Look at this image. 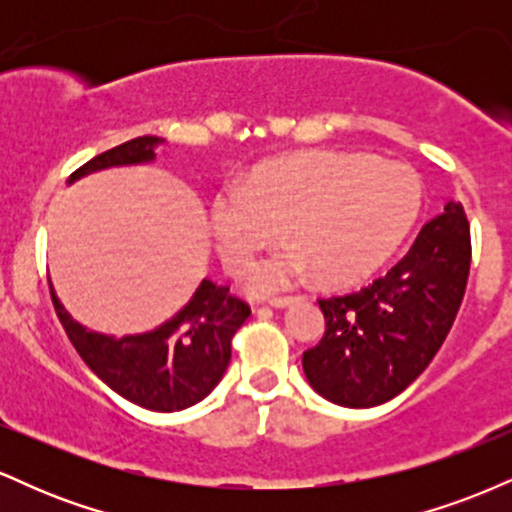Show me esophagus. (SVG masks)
<instances>
[{"instance_id":"esophagus-1","label":"esophagus","mask_w":512,"mask_h":512,"mask_svg":"<svg viewBox=\"0 0 512 512\" xmlns=\"http://www.w3.org/2000/svg\"><path fill=\"white\" fill-rule=\"evenodd\" d=\"M296 301H298L296 296H276L269 303H272L274 308H286V305H291V303H296Z\"/></svg>"}]
</instances>
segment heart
I'll list each match as a JSON object with an SVG mask.
<instances>
[{
    "label": "heart",
    "instance_id": "b5f03b06",
    "mask_svg": "<svg viewBox=\"0 0 512 512\" xmlns=\"http://www.w3.org/2000/svg\"><path fill=\"white\" fill-rule=\"evenodd\" d=\"M421 209V180L409 166L342 151H310L272 161L250 182H226L211 202V231L231 276H252V291L276 293L320 272L351 284L380 267L402 243Z\"/></svg>",
    "mask_w": 512,
    "mask_h": 512
}]
</instances>
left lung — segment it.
<instances>
[{
  "label": "left lung",
  "mask_w": 512,
  "mask_h": 512,
  "mask_svg": "<svg viewBox=\"0 0 512 512\" xmlns=\"http://www.w3.org/2000/svg\"><path fill=\"white\" fill-rule=\"evenodd\" d=\"M472 264L460 202L424 223L407 255L373 284L317 298L325 334L303 351L317 395L351 409L390 402L419 378L448 337Z\"/></svg>",
  "instance_id": "obj_1"
}]
</instances>
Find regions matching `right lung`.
Masks as SVG:
<instances>
[{"mask_svg": "<svg viewBox=\"0 0 512 512\" xmlns=\"http://www.w3.org/2000/svg\"><path fill=\"white\" fill-rule=\"evenodd\" d=\"M161 137H137L103 151L76 168L72 180L110 166H132L154 158ZM52 305L76 354L110 390L151 411H180L197 404L219 385L231 361L233 334L250 315V305L228 286L209 279L192 301L154 332L134 337H105L88 332L64 313L50 286Z\"/></svg>", "mask_w": 512, "mask_h": 512, "instance_id": "right-lung-1", "label": "right lung"}]
</instances>
